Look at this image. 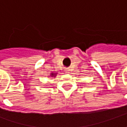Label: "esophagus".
Listing matches in <instances>:
<instances>
[{
  "instance_id": "34e87169",
  "label": "esophagus",
  "mask_w": 127,
  "mask_h": 127,
  "mask_svg": "<svg viewBox=\"0 0 127 127\" xmlns=\"http://www.w3.org/2000/svg\"><path fill=\"white\" fill-rule=\"evenodd\" d=\"M65 71H66L67 72V73H69V69H66V70H65Z\"/></svg>"
}]
</instances>
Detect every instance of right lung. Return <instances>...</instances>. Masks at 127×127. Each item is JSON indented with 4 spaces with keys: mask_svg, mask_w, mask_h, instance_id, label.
<instances>
[{
    "mask_svg": "<svg viewBox=\"0 0 127 127\" xmlns=\"http://www.w3.org/2000/svg\"><path fill=\"white\" fill-rule=\"evenodd\" d=\"M57 74V73H52L51 74H50V77H55L56 75Z\"/></svg>",
    "mask_w": 127,
    "mask_h": 127,
    "instance_id": "1",
    "label": "right lung"
}]
</instances>
